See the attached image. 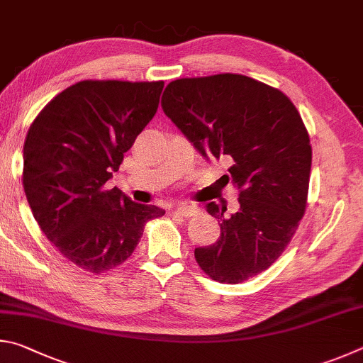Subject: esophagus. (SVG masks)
<instances>
[{
	"mask_svg": "<svg viewBox=\"0 0 363 363\" xmlns=\"http://www.w3.org/2000/svg\"><path fill=\"white\" fill-rule=\"evenodd\" d=\"M174 212L177 215H180V217H183V218H189V217H193L196 212H198V207L183 204V206H178Z\"/></svg>",
	"mask_w": 363,
	"mask_h": 363,
	"instance_id": "1",
	"label": "esophagus"
}]
</instances>
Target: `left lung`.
<instances>
[{
    "mask_svg": "<svg viewBox=\"0 0 363 363\" xmlns=\"http://www.w3.org/2000/svg\"><path fill=\"white\" fill-rule=\"evenodd\" d=\"M161 105L202 156L233 162L225 178L239 189V211L206 206L221 234L194 250L201 269L221 284L268 269L306 211L313 150L295 105L279 89L233 73L172 81Z\"/></svg>",
    "mask_w": 363,
    "mask_h": 363,
    "instance_id": "8db88e82",
    "label": "left lung"
}]
</instances>
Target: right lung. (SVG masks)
<instances>
[{
    "label": "right lung",
    "mask_w": 363,
    "mask_h": 363,
    "mask_svg": "<svg viewBox=\"0 0 363 363\" xmlns=\"http://www.w3.org/2000/svg\"><path fill=\"white\" fill-rule=\"evenodd\" d=\"M164 81H94L67 87L31 123L23 145V189L41 231L89 272L123 264L156 206L132 202L106 182L157 111Z\"/></svg>",
    "instance_id": "add662e5"
}]
</instances>
